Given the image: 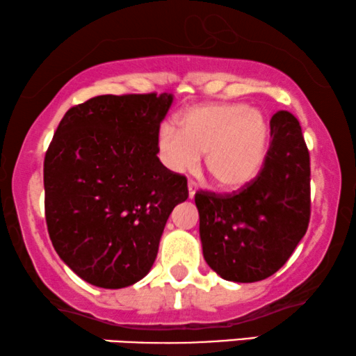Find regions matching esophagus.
<instances>
[{
    "label": "esophagus",
    "mask_w": 356,
    "mask_h": 356,
    "mask_svg": "<svg viewBox=\"0 0 356 356\" xmlns=\"http://www.w3.org/2000/svg\"><path fill=\"white\" fill-rule=\"evenodd\" d=\"M188 191H189V197H195L196 191H197V184L195 181H188Z\"/></svg>",
    "instance_id": "obj_1"
}]
</instances>
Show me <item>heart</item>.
<instances>
[{
    "label": "heart",
    "mask_w": 356,
    "mask_h": 356,
    "mask_svg": "<svg viewBox=\"0 0 356 356\" xmlns=\"http://www.w3.org/2000/svg\"><path fill=\"white\" fill-rule=\"evenodd\" d=\"M160 160L173 173H191L204 155L207 177L224 191H237L258 177L270 145V124L261 111L243 103L189 108L178 129L165 124L159 138Z\"/></svg>",
    "instance_id": "1"
}]
</instances>
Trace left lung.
I'll return each instance as SVG.
<instances>
[{"label": "left lung", "instance_id": "obj_1", "mask_svg": "<svg viewBox=\"0 0 356 356\" xmlns=\"http://www.w3.org/2000/svg\"><path fill=\"white\" fill-rule=\"evenodd\" d=\"M258 177L232 195L197 191L202 255L220 278L255 283L293 255L311 218V161L299 121L278 111Z\"/></svg>", "mask_w": 356, "mask_h": 356}]
</instances>
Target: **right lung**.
<instances>
[{
	"instance_id": "right-lung-1",
	"label": "right lung",
	"mask_w": 356,
	"mask_h": 356,
	"mask_svg": "<svg viewBox=\"0 0 356 356\" xmlns=\"http://www.w3.org/2000/svg\"><path fill=\"white\" fill-rule=\"evenodd\" d=\"M173 96L103 95L73 106L44 160L45 220L58 257L86 283L126 288L149 273L188 181L159 156Z\"/></svg>"
}]
</instances>
